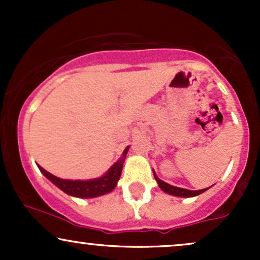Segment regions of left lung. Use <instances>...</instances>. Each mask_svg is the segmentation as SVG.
<instances>
[{
    "label": "left lung",
    "instance_id": "8db88e82",
    "mask_svg": "<svg viewBox=\"0 0 260 260\" xmlns=\"http://www.w3.org/2000/svg\"><path fill=\"white\" fill-rule=\"evenodd\" d=\"M154 174V177L155 180H156L157 184H159L160 189L164 190L165 193H168V194H171V196H175V197H183V198H190V197H196V196H199L202 194V193H204L205 190H208L209 188H204V189H198V190H189V189H184V188H180V187H175V186H171V184L166 183V182L161 181L159 177H157L156 174H155V171H153Z\"/></svg>",
    "mask_w": 260,
    "mask_h": 260
}]
</instances>
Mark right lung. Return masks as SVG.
<instances>
[{
    "label": "right lung",
    "instance_id": "obj_1",
    "mask_svg": "<svg viewBox=\"0 0 260 260\" xmlns=\"http://www.w3.org/2000/svg\"><path fill=\"white\" fill-rule=\"evenodd\" d=\"M128 150H129V147L124 149L122 156L113 164L105 175L98 178H92V180H63V178L56 177L47 172L41 166H39V170L47 180L51 181L61 190H63L66 194L77 197V198H96V197L112 192L117 186Z\"/></svg>",
    "mask_w": 260,
    "mask_h": 260
}]
</instances>
